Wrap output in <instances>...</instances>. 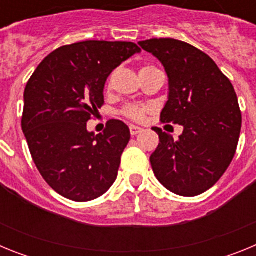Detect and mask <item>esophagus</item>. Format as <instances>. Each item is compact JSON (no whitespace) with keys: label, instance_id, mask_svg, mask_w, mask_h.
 <instances>
[{"label":"esophagus","instance_id":"1","mask_svg":"<svg viewBox=\"0 0 256 256\" xmlns=\"http://www.w3.org/2000/svg\"><path fill=\"white\" fill-rule=\"evenodd\" d=\"M142 128H140V126H130V132L132 136H136L138 134V133H141Z\"/></svg>","mask_w":256,"mask_h":256}]
</instances>
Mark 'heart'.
<instances>
[{
    "label": "heart",
    "instance_id": "1",
    "mask_svg": "<svg viewBox=\"0 0 256 256\" xmlns=\"http://www.w3.org/2000/svg\"><path fill=\"white\" fill-rule=\"evenodd\" d=\"M146 68V66H144ZM151 108L142 104H128L122 108V115L128 118L130 120L133 122H142L144 120L146 115L150 112Z\"/></svg>",
    "mask_w": 256,
    "mask_h": 256
}]
</instances>
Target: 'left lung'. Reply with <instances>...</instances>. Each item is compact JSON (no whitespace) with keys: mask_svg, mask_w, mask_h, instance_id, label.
Returning <instances> with one entry per match:
<instances>
[{"mask_svg":"<svg viewBox=\"0 0 256 256\" xmlns=\"http://www.w3.org/2000/svg\"><path fill=\"white\" fill-rule=\"evenodd\" d=\"M162 61L169 98L162 123L183 126L178 140L162 132L150 156L156 178L180 196H198L220 180L236 154L242 115L230 79L205 52L173 38L138 42Z\"/></svg>","mask_w":256,"mask_h":256,"instance_id":"obj_1","label":"left lung"}]
</instances>
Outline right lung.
Instances as JSON below:
<instances>
[{"mask_svg":"<svg viewBox=\"0 0 256 256\" xmlns=\"http://www.w3.org/2000/svg\"><path fill=\"white\" fill-rule=\"evenodd\" d=\"M141 52L133 42L84 40L51 52L24 91L22 128L40 176L58 195L90 201L115 182L130 128L112 119L102 133L87 122L104 105L112 70Z\"/></svg>","mask_w":256,"mask_h":256,"instance_id":"1","label":"right lung"}]
</instances>
